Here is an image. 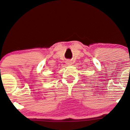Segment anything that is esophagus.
<instances>
[{"mask_svg":"<svg viewBox=\"0 0 130 130\" xmlns=\"http://www.w3.org/2000/svg\"><path fill=\"white\" fill-rule=\"evenodd\" d=\"M66 64L68 66H71V65H72V62L70 61H67Z\"/></svg>","mask_w":130,"mask_h":130,"instance_id":"obj_1","label":"esophagus"}]
</instances>
